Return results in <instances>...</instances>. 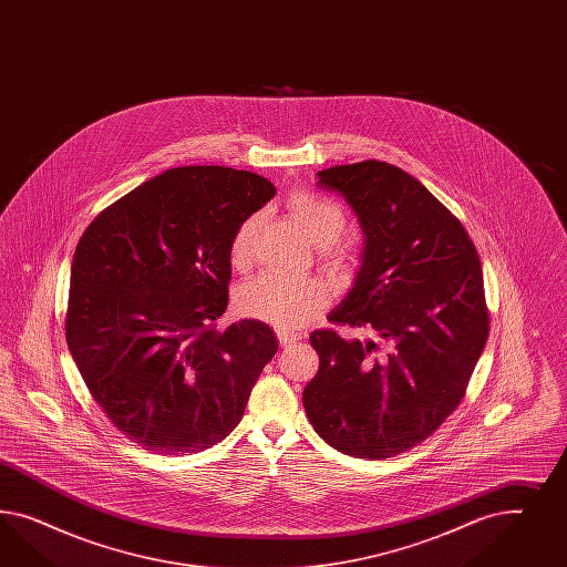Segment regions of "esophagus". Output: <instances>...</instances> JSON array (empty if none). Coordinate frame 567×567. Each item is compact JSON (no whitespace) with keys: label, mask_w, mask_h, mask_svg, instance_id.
Instances as JSON below:
<instances>
[{"label":"esophagus","mask_w":567,"mask_h":567,"mask_svg":"<svg viewBox=\"0 0 567 567\" xmlns=\"http://www.w3.org/2000/svg\"><path fill=\"white\" fill-rule=\"evenodd\" d=\"M276 337H278V341L282 347H287V344L297 343L301 337L297 334V332H289V330H282V328H278L276 330Z\"/></svg>","instance_id":"obj_1"}]
</instances>
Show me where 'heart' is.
Returning a JSON list of instances; mask_svg holds the SVG:
<instances>
[{"instance_id": "heart-1", "label": "heart", "mask_w": 567, "mask_h": 567, "mask_svg": "<svg viewBox=\"0 0 567 567\" xmlns=\"http://www.w3.org/2000/svg\"><path fill=\"white\" fill-rule=\"evenodd\" d=\"M292 218L301 226L311 243L324 247L328 266L339 272H353L360 264V254L353 245L341 243V235L347 228V214L337 202L311 190H295L287 199ZM259 216H247L237 226L230 239V261L243 268L249 264L254 254V243L258 235ZM327 303L324 287L313 278H287V276H256L243 282L235 306L240 316L261 320L268 324L292 330L306 324L309 318Z\"/></svg>"}]
</instances>
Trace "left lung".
<instances>
[{
	"instance_id": "8db88e82",
	"label": "left lung",
	"mask_w": 567,
	"mask_h": 567,
	"mask_svg": "<svg viewBox=\"0 0 567 567\" xmlns=\"http://www.w3.org/2000/svg\"><path fill=\"white\" fill-rule=\"evenodd\" d=\"M363 230L361 268L341 306L343 339L313 330L320 368L303 391L328 445L386 460L429 439L462 403L488 339L478 251L462 223L412 174L365 159L318 172Z\"/></svg>"
}]
</instances>
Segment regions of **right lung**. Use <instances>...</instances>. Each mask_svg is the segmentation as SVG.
Returning <instances> with one entry per match:
<instances>
[{"mask_svg":"<svg viewBox=\"0 0 567 567\" xmlns=\"http://www.w3.org/2000/svg\"><path fill=\"white\" fill-rule=\"evenodd\" d=\"M275 195L254 172L183 166L86 226L70 268L66 343L128 441L187 455L239 424L278 343L259 320L216 322L228 303L230 239Z\"/></svg>","mask_w":567,"mask_h":567,"instance_id":"add662e5","label":"right lung"}]
</instances>
